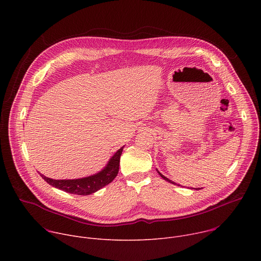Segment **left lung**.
Returning <instances> with one entry per match:
<instances>
[{
  "mask_svg": "<svg viewBox=\"0 0 261 261\" xmlns=\"http://www.w3.org/2000/svg\"><path fill=\"white\" fill-rule=\"evenodd\" d=\"M158 173H159V174H160V175H161V177H162V178H164V179H165V180H167V181H169V182H172V184H174V182H173V181H171V180H170V179H168V178H167V177H166V176H164V175H163V174H161V173H160V172H159V171H158ZM196 190H198V189H196Z\"/></svg>",
  "mask_w": 261,
  "mask_h": 261,
  "instance_id": "1",
  "label": "left lung"
}]
</instances>
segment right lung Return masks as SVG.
Here are the masks:
<instances>
[{
  "mask_svg": "<svg viewBox=\"0 0 261 261\" xmlns=\"http://www.w3.org/2000/svg\"><path fill=\"white\" fill-rule=\"evenodd\" d=\"M124 146L110 158L107 165L100 172L83 178L76 179H54L40 173L41 177L50 186L67 193L77 195H90L103 188L104 186L113 181L118 175L120 167V158Z\"/></svg>",
  "mask_w": 261,
  "mask_h": 261,
  "instance_id": "add662e5",
  "label": "right lung"
}]
</instances>
